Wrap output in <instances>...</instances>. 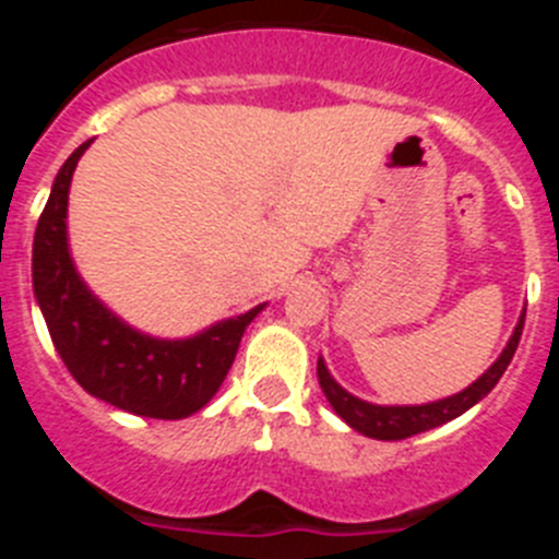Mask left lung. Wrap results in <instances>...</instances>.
I'll return each mask as SVG.
<instances>
[{
  "label": "left lung",
  "mask_w": 559,
  "mask_h": 559,
  "mask_svg": "<svg viewBox=\"0 0 559 559\" xmlns=\"http://www.w3.org/2000/svg\"><path fill=\"white\" fill-rule=\"evenodd\" d=\"M523 319H526V313L521 316V322H518L515 333H512L510 344H507V349L501 353V358H498L496 364H492V367L487 369L476 383H473V386L453 394V397L437 400V403H426V406H372V403H367V400H358L349 392H344V389L330 378L322 358H319L316 372H319V383H322L324 397L330 400V406L335 408V414H338L347 426H353L355 431H360L364 437L386 439V442H392V439H406V437H414V433L428 431V428L442 426V423L459 417V414H464L467 408L476 406L478 400L490 394V389L501 380V374L507 372V367H510L512 355H515L518 341H521V333H523Z\"/></svg>",
  "instance_id": "left-lung-1"
}]
</instances>
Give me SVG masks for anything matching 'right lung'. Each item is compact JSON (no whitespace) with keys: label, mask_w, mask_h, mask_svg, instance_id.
<instances>
[{"label":"right lung","mask_w":559,"mask_h":559,"mask_svg":"<svg viewBox=\"0 0 559 559\" xmlns=\"http://www.w3.org/2000/svg\"><path fill=\"white\" fill-rule=\"evenodd\" d=\"M88 142L58 170L33 240V290L49 338L92 397L140 417L185 419L215 397L243 330L263 305L185 341L142 335L103 308L78 276L67 246L69 181Z\"/></svg>","instance_id":"add662e5"}]
</instances>
